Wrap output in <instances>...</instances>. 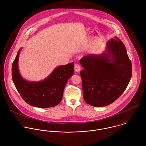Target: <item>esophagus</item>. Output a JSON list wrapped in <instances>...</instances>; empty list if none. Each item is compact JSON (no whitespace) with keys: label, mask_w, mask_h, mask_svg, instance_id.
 I'll list each match as a JSON object with an SVG mask.
<instances>
[{"label":"esophagus","mask_w":146,"mask_h":146,"mask_svg":"<svg viewBox=\"0 0 146 146\" xmlns=\"http://www.w3.org/2000/svg\"><path fill=\"white\" fill-rule=\"evenodd\" d=\"M74 70L76 72H79L80 70V66L78 64H75L74 66Z\"/></svg>","instance_id":"esophagus-1"}]
</instances>
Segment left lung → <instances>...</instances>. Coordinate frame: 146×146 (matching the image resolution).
Returning a JSON list of instances; mask_svg holds the SVG:
<instances>
[{
  "label": "left lung",
  "mask_w": 146,
  "mask_h": 146,
  "mask_svg": "<svg viewBox=\"0 0 146 146\" xmlns=\"http://www.w3.org/2000/svg\"><path fill=\"white\" fill-rule=\"evenodd\" d=\"M85 101L92 106L113 103L125 91L132 75L126 47L117 36L107 42L102 54H88L80 60Z\"/></svg>",
  "instance_id": "8db88e82"
}]
</instances>
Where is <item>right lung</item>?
<instances>
[{
	"label": "right lung",
	"instance_id": "add662e5",
	"mask_svg": "<svg viewBox=\"0 0 146 146\" xmlns=\"http://www.w3.org/2000/svg\"><path fill=\"white\" fill-rule=\"evenodd\" d=\"M21 49L13 62L12 77L23 100L29 104L39 108L52 107L62 99L64 88L74 72V63L56 68L46 79L39 82H28L21 76L18 67Z\"/></svg>",
	"mask_w": 146,
	"mask_h": 146
}]
</instances>
